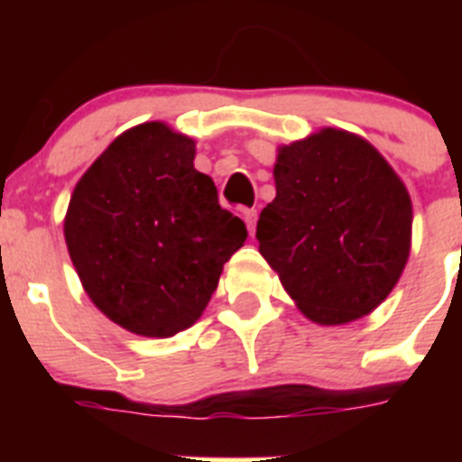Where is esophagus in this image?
Returning a JSON list of instances; mask_svg holds the SVG:
<instances>
[{
    "instance_id": "esophagus-1",
    "label": "esophagus",
    "mask_w": 462,
    "mask_h": 462,
    "mask_svg": "<svg viewBox=\"0 0 462 462\" xmlns=\"http://www.w3.org/2000/svg\"><path fill=\"white\" fill-rule=\"evenodd\" d=\"M243 219H245V224H247V228H250V234H254V222H256V210H254V208H245V210H243Z\"/></svg>"
}]
</instances>
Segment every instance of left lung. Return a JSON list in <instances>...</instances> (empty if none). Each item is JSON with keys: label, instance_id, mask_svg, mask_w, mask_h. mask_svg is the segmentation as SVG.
I'll use <instances>...</instances> for the list:
<instances>
[{"label": "left lung", "instance_id": "left-lung-1", "mask_svg": "<svg viewBox=\"0 0 462 462\" xmlns=\"http://www.w3.org/2000/svg\"><path fill=\"white\" fill-rule=\"evenodd\" d=\"M273 175L256 240L284 291L321 326L373 312L410 259L405 182L365 138L330 126L282 145Z\"/></svg>", "mask_w": 462, "mask_h": 462}]
</instances>
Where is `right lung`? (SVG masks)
<instances>
[{
    "label": "right lung",
    "instance_id": "1",
    "mask_svg": "<svg viewBox=\"0 0 462 462\" xmlns=\"http://www.w3.org/2000/svg\"><path fill=\"white\" fill-rule=\"evenodd\" d=\"M196 143L164 122L132 126L83 173L64 240L85 293L122 328L171 337L217 289L247 228L194 169Z\"/></svg>",
    "mask_w": 462,
    "mask_h": 462
}]
</instances>
